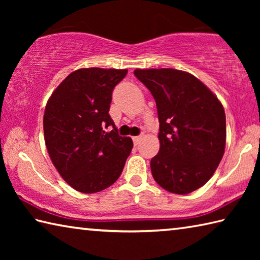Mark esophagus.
Segmentation results:
<instances>
[{
    "mask_svg": "<svg viewBox=\"0 0 260 260\" xmlns=\"http://www.w3.org/2000/svg\"><path fill=\"white\" fill-rule=\"evenodd\" d=\"M141 139H142V135H140V136H134V138H133V142H134L135 146H138V144L140 143Z\"/></svg>",
    "mask_w": 260,
    "mask_h": 260,
    "instance_id": "esophagus-1",
    "label": "esophagus"
}]
</instances>
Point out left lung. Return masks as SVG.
Returning <instances> with one entry per match:
<instances>
[{"instance_id": "8db88e82", "label": "left lung", "mask_w": 260, "mask_h": 260, "mask_svg": "<svg viewBox=\"0 0 260 260\" xmlns=\"http://www.w3.org/2000/svg\"><path fill=\"white\" fill-rule=\"evenodd\" d=\"M134 76L156 101L160 148L150 161L156 182L186 195L209 181L225 152L226 116L212 91L174 69H136Z\"/></svg>"}]
</instances>
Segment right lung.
<instances>
[{
  "mask_svg": "<svg viewBox=\"0 0 260 260\" xmlns=\"http://www.w3.org/2000/svg\"><path fill=\"white\" fill-rule=\"evenodd\" d=\"M127 70L80 69L61 81L43 116L47 150L52 164L76 190L93 193L117 181L133 148L109 114L113 88ZM113 126V131L105 128Z\"/></svg>",
  "mask_w": 260,
  "mask_h": 260,
  "instance_id": "obj_1",
  "label": "right lung"
}]
</instances>
